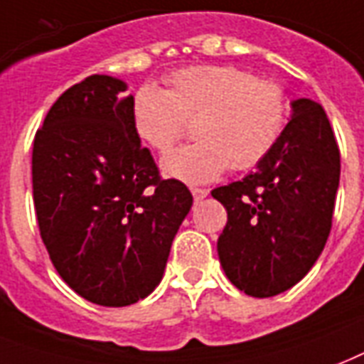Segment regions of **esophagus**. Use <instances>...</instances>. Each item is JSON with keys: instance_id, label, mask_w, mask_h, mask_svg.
I'll return each mask as SVG.
<instances>
[{"instance_id": "obj_1", "label": "esophagus", "mask_w": 364, "mask_h": 364, "mask_svg": "<svg viewBox=\"0 0 364 364\" xmlns=\"http://www.w3.org/2000/svg\"><path fill=\"white\" fill-rule=\"evenodd\" d=\"M191 193H193L194 200H202V198H206L210 191L208 188H198V187H191Z\"/></svg>"}]
</instances>
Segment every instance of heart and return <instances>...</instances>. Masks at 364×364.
I'll return each instance as SVG.
<instances>
[{
	"label": "heart",
	"instance_id": "obj_1",
	"mask_svg": "<svg viewBox=\"0 0 364 364\" xmlns=\"http://www.w3.org/2000/svg\"><path fill=\"white\" fill-rule=\"evenodd\" d=\"M288 97L281 83L254 77L235 66H191L170 76V90L146 83L132 99L137 137L168 152L194 124L198 143L162 160L166 176L185 183H208L231 166L250 170L281 137Z\"/></svg>",
	"mask_w": 364,
	"mask_h": 364
}]
</instances>
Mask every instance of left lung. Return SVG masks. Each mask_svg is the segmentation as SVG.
<instances>
[{
	"instance_id": "obj_1",
	"label": "left lung",
	"mask_w": 364,
	"mask_h": 364,
	"mask_svg": "<svg viewBox=\"0 0 364 364\" xmlns=\"http://www.w3.org/2000/svg\"><path fill=\"white\" fill-rule=\"evenodd\" d=\"M292 120L240 181L212 191L227 210L218 254L244 294L271 298L298 284L321 256L340 185V149L324 108L290 102Z\"/></svg>"
}]
</instances>
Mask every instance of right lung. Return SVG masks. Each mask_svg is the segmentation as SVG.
Here are the masks:
<instances>
[{
	"label": "right lung",
	"mask_w": 364,
	"mask_h": 364,
	"mask_svg": "<svg viewBox=\"0 0 364 364\" xmlns=\"http://www.w3.org/2000/svg\"><path fill=\"white\" fill-rule=\"evenodd\" d=\"M126 82L93 74L55 101L32 151L41 240L63 281L124 307L160 284L193 194L158 176L132 124Z\"/></svg>",
	"instance_id": "1"
}]
</instances>
